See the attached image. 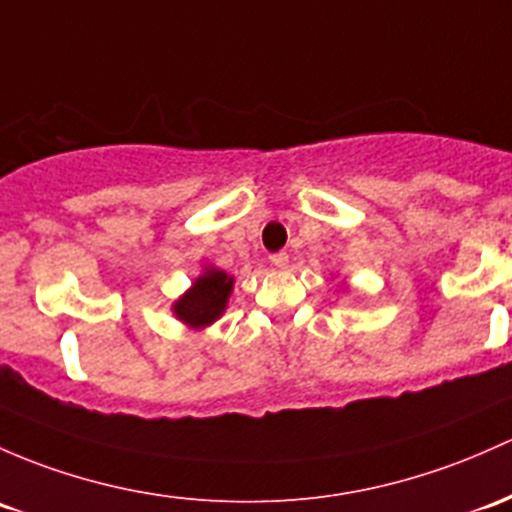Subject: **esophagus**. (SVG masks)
<instances>
[{
    "label": "esophagus",
    "instance_id": "34e87169",
    "mask_svg": "<svg viewBox=\"0 0 512 512\" xmlns=\"http://www.w3.org/2000/svg\"><path fill=\"white\" fill-rule=\"evenodd\" d=\"M270 260H272L274 267H279V270H284V267L289 265V255H287V252H274Z\"/></svg>",
    "mask_w": 512,
    "mask_h": 512
}]
</instances>
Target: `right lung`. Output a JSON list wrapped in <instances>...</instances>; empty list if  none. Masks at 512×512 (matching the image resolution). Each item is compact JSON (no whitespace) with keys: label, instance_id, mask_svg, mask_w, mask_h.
I'll return each mask as SVG.
<instances>
[{"label":"right lung","instance_id":"add662e5","mask_svg":"<svg viewBox=\"0 0 512 512\" xmlns=\"http://www.w3.org/2000/svg\"><path fill=\"white\" fill-rule=\"evenodd\" d=\"M230 289H233V277L220 270H208L193 282L191 292L176 301L174 314L188 326L201 328L213 324L228 304Z\"/></svg>","mask_w":512,"mask_h":512}]
</instances>
